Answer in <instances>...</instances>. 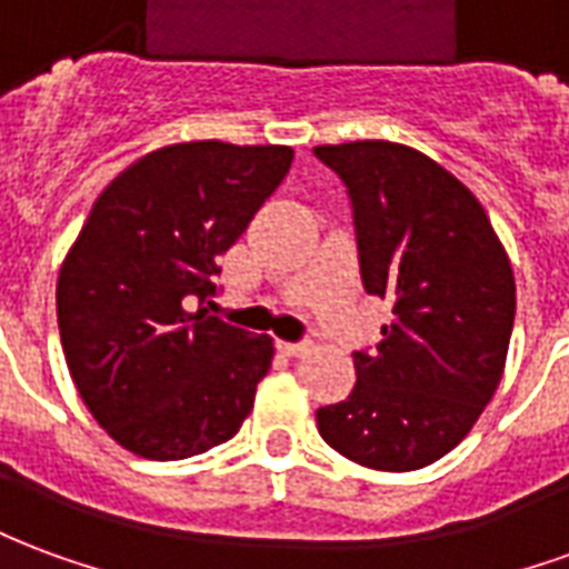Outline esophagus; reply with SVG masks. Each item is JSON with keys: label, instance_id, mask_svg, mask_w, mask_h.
Masks as SVG:
<instances>
[{"label": "esophagus", "instance_id": "esophagus-1", "mask_svg": "<svg viewBox=\"0 0 569 569\" xmlns=\"http://www.w3.org/2000/svg\"><path fill=\"white\" fill-rule=\"evenodd\" d=\"M280 350L289 353V357H301V353L310 350V341H280Z\"/></svg>", "mask_w": 569, "mask_h": 569}]
</instances>
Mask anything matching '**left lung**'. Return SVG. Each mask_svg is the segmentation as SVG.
Wrapping results in <instances>:
<instances>
[{"label":"left lung","instance_id":"obj_1","mask_svg":"<svg viewBox=\"0 0 569 569\" xmlns=\"http://www.w3.org/2000/svg\"><path fill=\"white\" fill-rule=\"evenodd\" d=\"M347 186L359 271L393 305L381 345L353 353L357 387L317 411L326 445L381 472H411L457 448L500 387L515 277L488 212L411 146H317Z\"/></svg>","mask_w":569,"mask_h":569}]
</instances>
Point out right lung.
Here are the masks:
<instances>
[{
    "label": "right lung",
    "mask_w": 569,
    "mask_h": 569,
    "mask_svg": "<svg viewBox=\"0 0 569 569\" xmlns=\"http://www.w3.org/2000/svg\"><path fill=\"white\" fill-rule=\"evenodd\" d=\"M289 146L176 142L93 203L57 277L69 375L93 420L146 460L234 436L268 375V335L210 317L219 256L289 173Z\"/></svg>",
    "instance_id": "add662e5"
}]
</instances>
